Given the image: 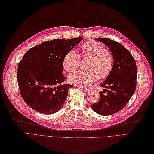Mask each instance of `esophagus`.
Instances as JSON below:
<instances>
[{"instance_id": "34e87169", "label": "esophagus", "mask_w": 154, "mask_h": 154, "mask_svg": "<svg viewBox=\"0 0 154 154\" xmlns=\"http://www.w3.org/2000/svg\"><path fill=\"white\" fill-rule=\"evenodd\" d=\"M81 89L85 92H88V91H89V90H90L88 88H86V87H81Z\"/></svg>"}]
</instances>
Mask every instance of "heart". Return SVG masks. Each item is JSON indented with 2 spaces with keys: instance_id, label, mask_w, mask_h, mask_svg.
<instances>
[{
  "instance_id": "obj_1",
  "label": "heart",
  "mask_w": 154,
  "mask_h": 154,
  "mask_svg": "<svg viewBox=\"0 0 154 154\" xmlns=\"http://www.w3.org/2000/svg\"><path fill=\"white\" fill-rule=\"evenodd\" d=\"M81 55L85 58H92L88 65V69L91 71H79L70 74L68 79L71 83L79 86H87L96 82L99 77L105 79L112 72L113 57L101 43L94 40L85 42L81 47ZM81 60L80 55L71 50L63 59V67L68 72H73L79 67Z\"/></svg>"
}]
</instances>
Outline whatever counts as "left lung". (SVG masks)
<instances>
[{
  "mask_svg": "<svg viewBox=\"0 0 154 154\" xmlns=\"http://www.w3.org/2000/svg\"><path fill=\"white\" fill-rule=\"evenodd\" d=\"M96 40L108 46L114 58L112 72L100 85L105 89L100 92V100L92 105L96 112L107 116L120 111L128 103L135 91L137 69L131 54L120 43L104 38Z\"/></svg>",
  "mask_w": 154,
  "mask_h": 154,
  "instance_id": "8db88e82",
  "label": "left lung"
}]
</instances>
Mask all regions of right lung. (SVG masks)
Segmentation results:
<instances>
[{
    "mask_svg": "<svg viewBox=\"0 0 154 154\" xmlns=\"http://www.w3.org/2000/svg\"><path fill=\"white\" fill-rule=\"evenodd\" d=\"M82 37L55 39L28 50L19 63L17 79L19 91L26 103L43 114L58 112L64 105L72 85L62 84L63 59Z\"/></svg>",
    "mask_w": 154,
    "mask_h": 154,
    "instance_id": "add662e5",
    "label": "right lung"
}]
</instances>
